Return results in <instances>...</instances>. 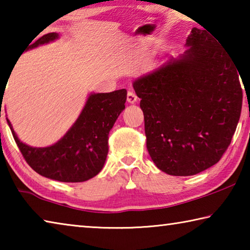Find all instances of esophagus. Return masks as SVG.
Here are the masks:
<instances>
[{"instance_id": "1", "label": "esophagus", "mask_w": 250, "mask_h": 250, "mask_svg": "<svg viewBox=\"0 0 250 250\" xmlns=\"http://www.w3.org/2000/svg\"><path fill=\"white\" fill-rule=\"evenodd\" d=\"M126 100H128L129 104H135L138 100V97L135 95V92L132 90H129L128 94H126Z\"/></svg>"}]
</instances>
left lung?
<instances>
[{"mask_svg": "<svg viewBox=\"0 0 250 250\" xmlns=\"http://www.w3.org/2000/svg\"><path fill=\"white\" fill-rule=\"evenodd\" d=\"M191 46L133 83L145 115L146 147L161 171L188 176L222 159L238 125V69L208 31L194 27Z\"/></svg>", "mask_w": 250, "mask_h": 250, "instance_id": "left-lung-1", "label": "left lung"}]
</instances>
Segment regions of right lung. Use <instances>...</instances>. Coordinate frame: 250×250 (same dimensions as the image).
<instances>
[{"instance_id":"obj_1","label":"right lung","mask_w":250,"mask_h":250,"mask_svg":"<svg viewBox=\"0 0 250 250\" xmlns=\"http://www.w3.org/2000/svg\"><path fill=\"white\" fill-rule=\"evenodd\" d=\"M56 33L42 36L29 47L57 39ZM32 43V42H31ZM126 90L91 95L77 121L61 140L47 147H32L12 134L23 158L34 171L61 182H83L96 176L108 154V134L125 109Z\"/></svg>"}]
</instances>
